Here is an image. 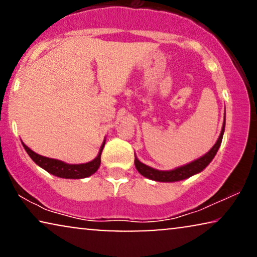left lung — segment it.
Here are the masks:
<instances>
[{"label":"left lung","mask_w":257,"mask_h":257,"mask_svg":"<svg viewBox=\"0 0 257 257\" xmlns=\"http://www.w3.org/2000/svg\"><path fill=\"white\" fill-rule=\"evenodd\" d=\"M224 125H226V112H224V121L222 125V130H221V133L219 136V139L216 140L215 145H214L206 154H203L202 157H200L199 159L192 161V163H189L187 165H184V166L174 168V170L159 171L151 166H147L145 164H143L142 161L138 160V158L135 157V165H136L137 171H138L143 177L151 179V180H154V181H160V182H175V181L185 180V179L192 177V175L200 173V172L203 171L207 166H208L210 161H212L214 159V157H215L217 150H219V147L221 145V142H222L223 133H224Z\"/></svg>","instance_id":"left-lung-1"}]
</instances>
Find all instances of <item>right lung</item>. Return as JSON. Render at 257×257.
Segmentation results:
<instances>
[{
    "mask_svg": "<svg viewBox=\"0 0 257 257\" xmlns=\"http://www.w3.org/2000/svg\"><path fill=\"white\" fill-rule=\"evenodd\" d=\"M105 142L106 140L104 139L103 144H101L99 152H98V156L94 158L93 160L89 161L86 164H66L62 160L52 159V158H47L41 156V154H37L34 152L33 150H30L26 144L22 142V145L24 150L27 151V153L29 154V157L33 159L35 164H37L38 166L43 168L49 173L52 175H56L58 178L63 179H84L90 177L93 173H96L98 168L100 166V156L101 152H103Z\"/></svg>",
    "mask_w": 257,
    "mask_h": 257,
    "instance_id": "1",
    "label": "right lung"
}]
</instances>
